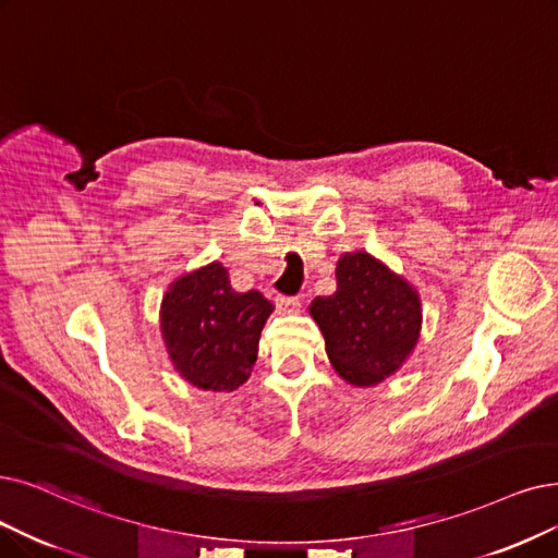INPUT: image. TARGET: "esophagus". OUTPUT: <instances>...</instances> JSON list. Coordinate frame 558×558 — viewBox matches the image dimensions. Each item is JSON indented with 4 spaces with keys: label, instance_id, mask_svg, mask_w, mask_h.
I'll return each mask as SVG.
<instances>
[{
    "label": "esophagus",
    "instance_id": "obj_1",
    "mask_svg": "<svg viewBox=\"0 0 558 558\" xmlns=\"http://www.w3.org/2000/svg\"><path fill=\"white\" fill-rule=\"evenodd\" d=\"M275 304H277V311H279L281 316H293V314H298V311H300V300L298 298H283V295H279L275 300Z\"/></svg>",
    "mask_w": 558,
    "mask_h": 558
}]
</instances>
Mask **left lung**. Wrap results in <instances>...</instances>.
<instances>
[{
	"label": "left lung",
	"mask_w": 558,
	"mask_h": 558,
	"mask_svg": "<svg viewBox=\"0 0 558 558\" xmlns=\"http://www.w3.org/2000/svg\"><path fill=\"white\" fill-rule=\"evenodd\" d=\"M325 337L329 362L345 383L373 387L412 354L421 331L414 288L366 252L337 263V293L308 306Z\"/></svg>",
	"instance_id": "left-lung-1"
}]
</instances>
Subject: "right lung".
I'll list each match as a JSON object with an SVG mask.
<instances>
[{"mask_svg":"<svg viewBox=\"0 0 558 558\" xmlns=\"http://www.w3.org/2000/svg\"><path fill=\"white\" fill-rule=\"evenodd\" d=\"M272 308L258 291L235 293L227 267L217 260L178 277L160 308L173 368L204 391L238 389L252 375Z\"/></svg>","mask_w":558,"mask_h":558,"instance_id":"obj_1","label":"right lung"}]
</instances>
